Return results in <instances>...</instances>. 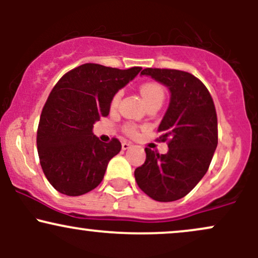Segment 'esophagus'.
<instances>
[{
    "label": "esophagus",
    "mask_w": 258,
    "mask_h": 258,
    "mask_svg": "<svg viewBox=\"0 0 258 258\" xmlns=\"http://www.w3.org/2000/svg\"><path fill=\"white\" fill-rule=\"evenodd\" d=\"M121 147H122V149H123V150H127V149H130V148L132 147V144H131V143H128V142H123L122 146H121Z\"/></svg>",
    "instance_id": "1"
}]
</instances>
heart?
<instances>
[{
  "label": "heart",
  "instance_id": "heart-1",
  "mask_svg": "<svg viewBox=\"0 0 258 258\" xmlns=\"http://www.w3.org/2000/svg\"><path fill=\"white\" fill-rule=\"evenodd\" d=\"M139 92H141V96H142V98H143L146 104L153 102V100H162L165 96L164 88H162L159 84H156V82H146V84H143L141 86ZM120 98H121V92H117V93L115 94L111 99V103H110L111 109L117 108V105H119V102H120ZM123 130H125V132L128 136H135L136 132H137L136 131V127L133 125H126L125 127H123Z\"/></svg>",
  "mask_w": 258,
  "mask_h": 258
}]
</instances>
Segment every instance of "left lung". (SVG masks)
<instances>
[{"instance_id": "obj_1", "label": "left lung", "mask_w": 258, "mask_h": 258, "mask_svg": "<svg viewBox=\"0 0 258 258\" xmlns=\"http://www.w3.org/2000/svg\"><path fill=\"white\" fill-rule=\"evenodd\" d=\"M167 86L171 100L158 131L167 154L146 148L147 158L136 168L139 188L156 201L185 197L205 176L218 143L217 114L206 86L191 74L147 68L141 73Z\"/></svg>"}]
</instances>
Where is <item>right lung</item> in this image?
Masks as SVG:
<instances>
[{
  "mask_svg": "<svg viewBox=\"0 0 258 258\" xmlns=\"http://www.w3.org/2000/svg\"><path fill=\"white\" fill-rule=\"evenodd\" d=\"M141 69L82 64L53 87L41 112L36 142L44 176L59 193L79 197L93 190L104 178L121 143L117 138L100 142L92 133L93 123L108 116L112 97Z\"/></svg>",
  "mask_w": 258,
  "mask_h": 258,
  "instance_id": "1",
  "label": "right lung"
}]
</instances>
